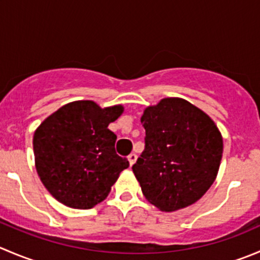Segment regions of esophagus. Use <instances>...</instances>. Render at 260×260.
Returning <instances> with one entry per match:
<instances>
[{
  "mask_svg": "<svg viewBox=\"0 0 260 260\" xmlns=\"http://www.w3.org/2000/svg\"><path fill=\"white\" fill-rule=\"evenodd\" d=\"M128 161H129V165L132 166L133 164L137 161V155H136V153H131V155L128 156Z\"/></svg>",
  "mask_w": 260,
  "mask_h": 260,
  "instance_id": "34e87169",
  "label": "esophagus"
}]
</instances>
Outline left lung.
I'll return each mask as SVG.
<instances>
[{"label":"left lung","mask_w":260,"mask_h":260,"mask_svg":"<svg viewBox=\"0 0 260 260\" xmlns=\"http://www.w3.org/2000/svg\"><path fill=\"white\" fill-rule=\"evenodd\" d=\"M145 150L132 170L146 200L164 212L197 202L217 176L222 136L200 108L165 98L141 117Z\"/></svg>","instance_id":"8db88e82"}]
</instances>
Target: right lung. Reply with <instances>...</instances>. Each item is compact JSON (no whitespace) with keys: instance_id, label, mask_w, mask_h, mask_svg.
<instances>
[{"instance_id":"add662e5","label":"right lung","mask_w":260,"mask_h":260,"mask_svg":"<svg viewBox=\"0 0 260 260\" xmlns=\"http://www.w3.org/2000/svg\"><path fill=\"white\" fill-rule=\"evenodd\" d=\"M122 105L100 108L91 100L63 105L37 128L35 168L58 202L89 210L108 197L119 174L129 166L115 152L117 136L108 128Z\"/></svg>"}]
</instances>
